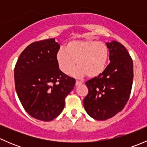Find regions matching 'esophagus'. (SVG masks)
Wrapping results in <instances>:
<instances>
[{
  "label": "esophagus",
  "instance_id": "obj_1",
  "mask_svg": "<svg viewBox=\"0 0 147 147\" xmlns=\"http://www.w3.org/2000/svg\"><path fill=\"white\" fill-rule=\"evenodd\" d=\"M82 84V81H79V80H77L76 82H75V84L76 85H80V84Z\"/></svg>",
  "mask_w": 147,
  "mask_h": 147
}]
</instances>
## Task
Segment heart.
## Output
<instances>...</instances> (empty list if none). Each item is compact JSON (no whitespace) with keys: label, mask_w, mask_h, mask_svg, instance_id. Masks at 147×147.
<instances>
[{"label":"heart","mask_w":147,"mask_h":147,"mask_svg":"<svg viewBox=\"0 0 147 147\" xmlns=\"http://www.w3.org/2000/svg\"><path fill=\"white\" fill-rule=\"evenodd\" d=\"M57 64L65 74L69 73L77 62L78 67L72 72L77 77L87 75L95 78L104 72L109 58V49L104 42L96 40L85 39L72 40L67 43L65 49L57 53Z\"/></svg>","instance_id":"1"}]
</instances>
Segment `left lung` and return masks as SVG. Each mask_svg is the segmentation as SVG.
<instances>
[{
	"mask_svg": "<svg viewBox=\"0 0 147 147\" xmlns=\"http://www.w3.org/2000/svg\"><path fill=\"white\" fill-rule=\"evenodd\" d=\"M110 63L99 76L85 82L88 94L83 100L93 119L106 120L121 112L129 99L134 71L131 56L117 41L107 43Z\"/></svg>",
	"mask_w": 147,
	"mask_h": 147,
	"instance_id": "obj_1",
	"label": "left lung"
}]
</instances>
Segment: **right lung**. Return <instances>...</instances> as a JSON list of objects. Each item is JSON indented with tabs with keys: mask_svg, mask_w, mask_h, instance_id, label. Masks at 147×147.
I'll list each match as a JSON object with an SVG mask.
<instances>
[{
	"mask_svg": "<svg viewBox=\"0 0 147 147\" xmlns=\"http://www.w3.org/2000/svg\"><path fill=\"white\" fill-rule=\"evenodd\" d=\"M59 50L54 38L36 41L25 48L15 66V86L21 105L41 121H51L63 112L65 97L75 84V78L59 69Z\"/></svg>",
	"mask_w": 147,
	"mask_h": 147,
	"instance_id": "obj_1",
	"label": "right lung"
}]
</instances>
